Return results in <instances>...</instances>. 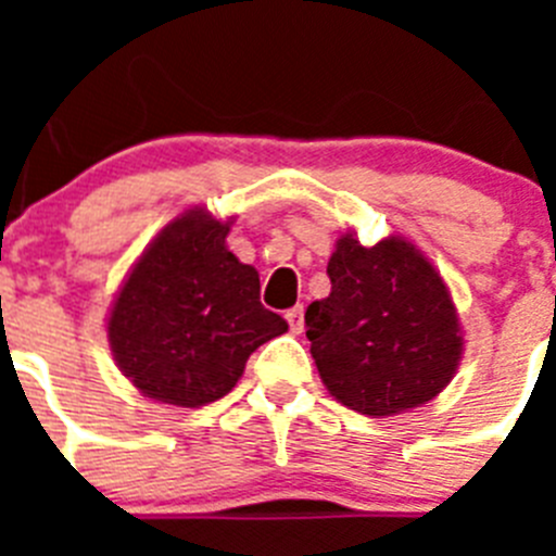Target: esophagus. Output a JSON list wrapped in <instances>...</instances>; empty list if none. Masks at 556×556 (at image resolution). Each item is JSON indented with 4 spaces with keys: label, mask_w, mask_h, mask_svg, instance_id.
I'll list each match as a JSON object with an SVG mask.
<instances>
[{
    "label": "esophagus",
    "mask_w": 556,
    "mask_h": 556,
    "mask_svg": "<svg viewBox=\"0 0 556 556\" xmlns=\"http://www.w3.org/2000/svg\"><path fill=\"white\" fill-rule=\"evenodd\" d=\"M287 323H289V331L301 333L303 331V306L289 308V312H287Z\"/></svg>",
    "instance_id": "34e87169"
}]
</instances>
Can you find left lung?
Segmentation results:
<instances>
[{"mask_svg": "<svg viewBox=\"0 0 556 556\" xmlns=\"http://www.w3.org/2000/svg\"><path fill=\"white\" fill-rule=\"evenodd\" d=\"M331 294L306 308V337L323 384L370 417L426 404L462 358L459 317L443 278L401 236L362 248L356 233L328 262Z\"/></svg>", "mask_w": 556, "mask_h": 556, "instance_id": "obj_1", "label": "left lung"}]
</instances>
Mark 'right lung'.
<instances>
[{"label": "right lung", "mask_w": 556, "mask_h": 556, "mask_svg": "<svg viewBox=\"0 0 556 556\" xmlns=\"http://www.w3.org/2000/svg\"><path fill=\"white\" fill-rule=\"evenodd\" d=\"M228 230L230 219L186 211L152 239L113 301V358L152 401L205 406L228 395L250 353L289 328L258 301V273L225 248Z\"/></svg>", "instance_id": "right-lung-1"}]
</instances>
